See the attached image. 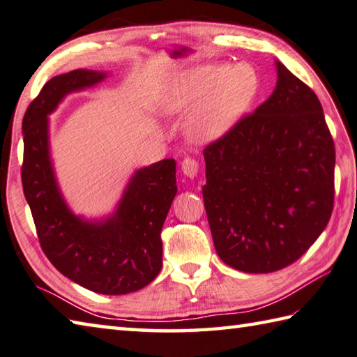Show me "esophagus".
Returning a JSON list of instances; mask_svg holds the SVG:
<instances>
[{
    "label": "esophagus",
    "instance_id": "esophagus-1",
    "mask_svg": "<svg viewBox=\"0 0 357 357\" xmlns=\"http://www.w3.org/2000/svg\"><path fill=\"white\" fill-rule=\"evenodd\" d=\"M181 168H183V173L187 178H195L198 173V162L192 158H185L181 162Z\"/></svg>",
    "mask_w": 357,
    "mask_h": 357
}]
</instances>
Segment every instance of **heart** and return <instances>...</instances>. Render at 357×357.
<instances>
[{
	"instance_id": "b5f03b06",
	"label": "heart",
	"mask_w": 357,
	"mask_h": 357,
	"mask_svg": "<svg viewBox=\"0 0 357 357\" xmlns=\"http://www.w3.org/2000/svg\"><path fill=\"white\" fill-rule=\"evenodd\" d=\"M259 89V76L248 63H206L168 77L160 93V111L184 115L190 137L211 142L241 121Z\"/></svg>"
}]
</instances>
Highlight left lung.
Instances as JSON below:
<instances>
[{
	"label": "left lung",
	"instance_id": "8db88e82",
	"mask_svg": "<svg viewBox=\"0 0 357 357\" xmlns=\"http://www.w3.org/2000/svg\"><path fill=\"white\" fill-rule=\"evenodd\" d=\"M273 93L204 148V207L220 259L245 273L294 264L334 206V142L314 90L276 61Z\"/></svg>",
	"mask_w": 357,
	"mask_h": 357
}]
</instances>
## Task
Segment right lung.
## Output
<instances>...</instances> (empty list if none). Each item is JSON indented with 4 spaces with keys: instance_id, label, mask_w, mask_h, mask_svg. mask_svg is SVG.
<instances>
[{
    "instance_id": "obj_1",
    "label": "right lung",
    "mask_w": 357,
    "mask_h": 357,
    "mask_svg": "<svg viewBox=\"0 0 357 357\" xmlns=\"http://www.w3.org/2000/svg\"><path fill=\"white\" fill-rule=\"evenodd\" d=\"M107 75L73 70L45 84L23 116L24 198L50 262L79 286L102 295L144 289L162 268L160 231L176 195V162L164 159L132 174L111 217L75 215L57 185L50 156L48 115L71 92L93 87Z\"/></svg>"
}]
</instances>
